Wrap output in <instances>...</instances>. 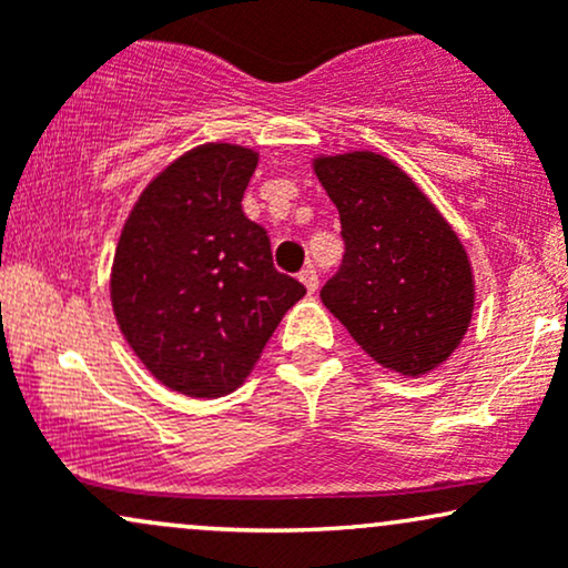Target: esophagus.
<instances>
[{
	"mask_svg": "<svg viewBox=\"0 0 568 568\" xmlns=\"http://www.w3.org/2000/svg\"><path fill=\"white\" fill-rule=\"evenodd\" d=\"M298 280H302L304 288L310 291V293L317 291V272H315V266H304V270L298 272Z\"/></svg>",
	"mask_w": 568,
	"mask_h": 568,
	"instance_id": "34e87169",
	"label": "esophagus"
}]
</instances>
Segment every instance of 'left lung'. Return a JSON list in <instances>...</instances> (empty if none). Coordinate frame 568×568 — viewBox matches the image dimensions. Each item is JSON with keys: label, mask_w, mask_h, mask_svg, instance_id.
Segmentation results:
<instances>
[{"label": "left lung", "mask_w": 568, "mask_h": 568, "mask_svg": "<svg viewBox=\"0 0 568 568\" xmlns=\"http://www.w3.org/2000/svg\"><path fill=\"white\" fill-rule=\"evenodd\" d=\"M317 181L338 207L342 266L321 298L368 357L422 376L470 328L475 280L465 245L438 207L376 152L321 154Z\"/></svg>", "instance_id": "left-lung-1"}]
</instances>
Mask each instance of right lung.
I'll use <instances>...</instances> for the list:
<instances>
[{
  "label": "right lung",
  "instance_id": "add662e5",
  "mask_svg": "<svg viewBox=\"0 0 568 568\" xmlns=\"http://www.w3.org/2000/svg\"><path fill=\"white\" fill-rule=\"evenodd\" d=\"M258 152L202 143L149 181L122 226L112 310L154 379L189 397L230 395L306 288L272 264L243 213Z\"/></svg>",
  "mask_w": 568,
  "mask_h": 568
}]
</instances>
